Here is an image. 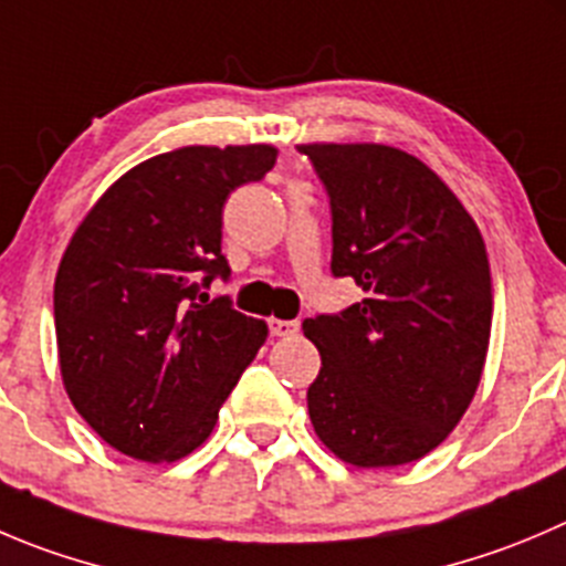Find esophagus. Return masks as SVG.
I'll return each instance as SVG.
<instances>
[{
	"mask_svg": "<svg viewBox=\"0 0 566 566\" xmlns=\"http://www.w3.org/2000/svg\"><path fill=\"white\" fill-rule=\"evenodd\" d=\"M268 328H271V337H295L301 328L298 321H268Z\"/></svg>",
	"mask_w": 566,
	"mask_h": 566,
	"instance_id": "esophagus-1",
	"label": "esophagus"
}]
</instances>
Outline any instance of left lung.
<instances>
[{
  "mask_svg": "<svg viewBox=\"0 0 566 566\" xmlns=\"http://www.w3.org/2000/svg\"><path fill=\"white\" fill-rule=\"evenodd\" d=\"M332 207V273L365 298L304 321L321 350L310 420L356 468L434 451L473 400L492 328L484 238L462 201L392 146H301Z\"/></svg>",
  "mask_w": 566,
  "mask_h": 566,
  "instance_id": "8db88e82",
  "label": "left lung"
}]
</instances>
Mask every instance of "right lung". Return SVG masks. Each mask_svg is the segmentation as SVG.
<instances>
[{
	"label": "right lung",
	"mask_w": 566,
	"mask_h": 566,
	"mask_svg": "<svg viewBox=\"0 0 566 566\" xmlns=\"http://www.w3.org/2000/svg\"><path fill=\"white\" fill-rule=\"evenodd\" d=\"M273 146H185L118 179L71 238L54 279L65 392L115 451L177 462L216 429L218 409L268 326L229 295L223 205L260 182Z\"/></svg>",
	"instance_id": "right-lung-1"
}]
</instances>
